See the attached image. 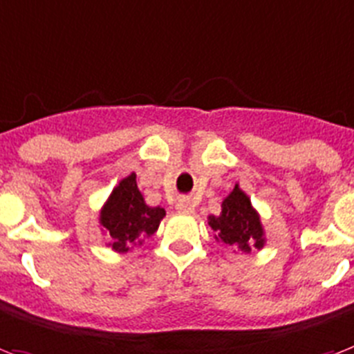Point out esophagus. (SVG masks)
<instances>
[{
    "label": "esophagus",
    "instance_id": "34e87169",
    "mask_svg": "<svg viewBox=\"0 0 354 354\" xmlns=\"http://www.w3.org/2000/svg\"><path fill=\"white\" fill-rule=\"evenodd\" d=\"M177 212H179V214L190 216V214H194L195 212L194 203H192L190 199H179V203H177Z\"/></svg>",
    "mask_w": 354,
    "mask_h": 354
}]
</instances>
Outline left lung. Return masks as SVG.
Instances as JSON below:
<instances>
[{
    "label": "left lung",
    "instance_id": "1",
    "mask_svg": "<svg viewBox=\"0 0 354 354\" xmlns=\"http://www.w3.org/2000/svg\"><path fill=\"white\" fill-rule=\"evenodd\" d=\"M208 225L216 232L217 241L228 247H237L243 252H250L252 248L261 250L265 245L259 214L254 210L248 195L237 185L223 201L221 214L208 217Z\"/></svg>",
    "mask_w": 354,
    "mask_h": 354
}]
</instances>
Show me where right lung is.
<instances>
[{"mask_svg": "<svg viewBox=\"0 0 354 354\" xmlns=\"http://www.w3.org/2000/svg\"><path fill=\"white\" fill-rule=\"evenodd\" d=\"M166 212L160 206H148L131 174L115 186L100 210V225L111 237L115 252H128L133 245H142L144 237L153 236Z\"/></svg>", "mask_w": 354, "mask_h": 354, "instance_id": "1", "label": "right lung"}]
</instances>
